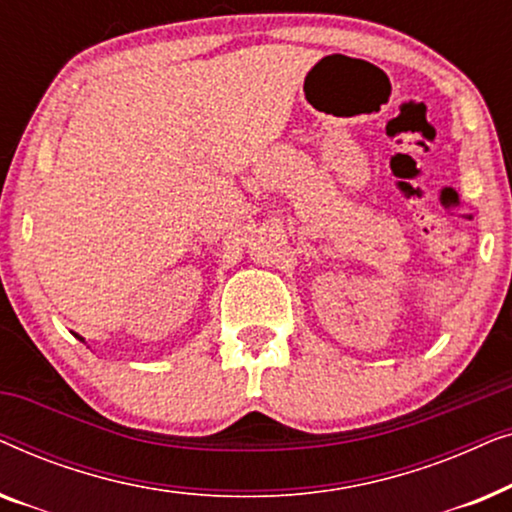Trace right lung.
<instances>
[{
  "mask_svg": "<svg viewBox=\"0 0 512 512\" xmlns=\"http://www.w3.org/2000/svg\"><path fill=\"white\" fill-rule=\"evenodd\" d=\"M76 338H79V335H76ZM79 340H83V338H79Z\"/></svg>",
  "mask_w": 512,
  "mask_h": 512,
  "instance_id": "add662e5",
  "label": "right lung"
}]
</instances>
